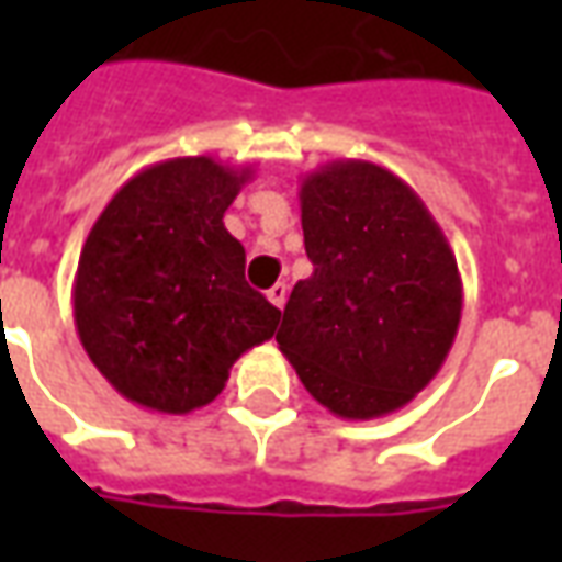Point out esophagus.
<instances>
[{
    "label": "esophagus",
    "instance_id": "esophagus-1",
    "mask_svg": "<svg viewBox=\"0 0 562 562\" xmlns=\"http://www.w3.org/2000/svg\"><path fill=\"white\" fill-rule=\"evenodd\" d=\"M285 297H289V285H285V282H277V285H270L268 289V301L273 306H285Z\"/></svg>",
    "mask_w": 562,
    "mask_h": 562
}]
</instances>
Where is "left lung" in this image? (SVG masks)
<instances>
[{
	"mask_svg": "<svg viewBox=\"0 0 562 562\" xmlns=\"http://www.w3.org/2000/svg\"><path fill=\"white\" fill-rule=\"evenodd\" d=\"M313 273L277 334L304 389L349 422L403 409L446 364L463 282L439 222L376 161L337 159L301 180Z\"/></svg>",
	"mask_w": 562,
	"mask_h": 562,
	"instance_id": "left-lung-1",
	"label": "left lung"
}]
</instances>
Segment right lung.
<instances>
[{
    "label": "right lung",
    "mask_w": 562,
    "mask_h": 562,
    "mask_svg": "<svg viewBox=\"0 0 562 562\" xmlns=\"http://www.w3.org/2000/svg\"><path fill=\"white\" fill-rule=\"evenodd\" d=\"M246 180L252 168L213 156L156 161L120 186L80 249V342L116 394L149 413L216 401L234 361L280 325L222 222Z\"/></svg>",
    "instance_id": "right-lung-1"
}]
</instances>
